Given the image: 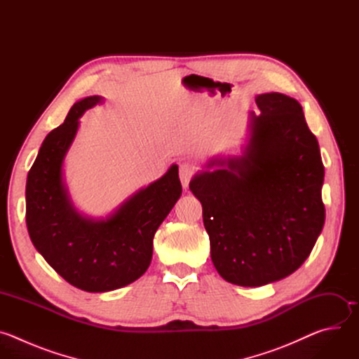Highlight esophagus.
Instances as JSON below:
<instances>
[{
	"mask_svg": "<svg viewBox=\"0 0 359 359\" xmlns=\"http://www.w3.org/2000/svg\"><path fill=\"white\" fill-rule=\"evenodd\" d=\"M196 173V169L193 165L190 163H182L179 166V177H180V182L183 184V187L186 189L189 186V182L191 180V177L194 176Z\"/></svg>",
	"mask_w": 359,
	"mask_h": 359,
	"instance_id": "34e87169",
	"label": "esophagus"
}]
</instances>
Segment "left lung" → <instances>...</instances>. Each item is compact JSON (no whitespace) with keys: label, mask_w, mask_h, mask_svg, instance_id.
Masks as SVG:
<instances>
[{"label":"left lung","mask_w":359,"mask_h":359,"mask_svg":"<svg viewBox=\"0 0 359 359\" xmlns=\"http://www.w3.org/2000/svg\"><path fill=\"white\" fill-rule=\"evenodd\" d=\"M241 156L216 158L190 182L212 262L229 283L260 287L292 274L325 222L324 165L298 100L257 95Z\"/></svg>","instance_id":"8db88e82"}]
</instances>
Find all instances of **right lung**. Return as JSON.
Returning <instances> with one entry per match:
<instances>
[{
	"mask_svg": "<svg viewBox=\"0 0 359 359\" xmlns=\"http://www.w3.org/2000/svg\"><path fill=\"white\" fill-rule=\"evenodd\" d=\"M104 100L88 96L50 132L28 172L27 227L46 263L74 287L105 292L136 281L147 270L153 237L182 194L179 168L137 190L107 219L78 213L64 183L62 165L79 118Z\"/></svg>",
	"mask_w": 359,
	"mask_h": 359,
	"instance_id": "1",
	"label": "right lung"
}]
</instances>
